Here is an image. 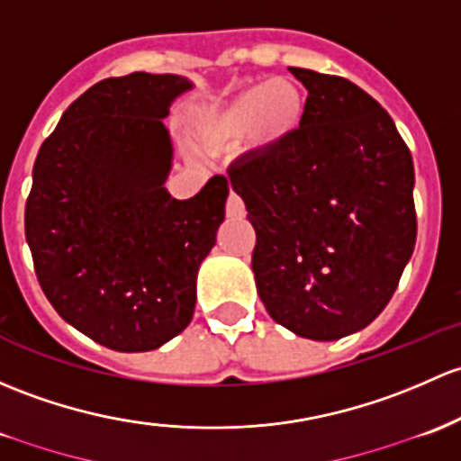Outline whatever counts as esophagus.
Masks as SVG:
<instances>
[{
	"mask_svg": "<svg viewBox=\"0 0 461 461\" xmlns=\"http://www.w3.org/2000/svg\"><path fill=\"white\" fill-rule=\"evenodd\" d=\"M225 212H227V216H230V218H245V214H247L245 203H243V198H240L236 192H230Z\"/></svg>",
	"mask_w": 461,
	"mask_h": 461,
	"instance_id": "esophagus-1",
	"label": "esophagus"
}]
</instances>
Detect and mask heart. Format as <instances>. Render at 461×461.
Segmentation results:
<instances>
[{
	"label": "heart",
	"instance_id": "1",
	"mask_svg": "<svg viewBox=\"0 0 461 461\" xmlns=\"http://www.w3.org/2000/svg\"><path fill=\"white\" fill-rule=\"evenodd\" d=\"M307 116V96L294 79H271L247 86L221 104L192 116L194 134L205 145H230L245 139L256 154L287 145Z\"/></svg>",
	"mask_w": 461,
	"mask_h": 461
}]
</instances>
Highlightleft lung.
I'll return each instance as SVG.
<instances>
[{
  "label": "left lung",
  "instance_id": "obj_1",
  "mask_svg": "<svg viewBox=\"0 0 461 461\" xmlns=\"http://www.w3.org/2000/svg\"><path fill=\"white\" fill-rule=\"evenodd\" d=\"M304 86L300 132L230 167L256 230V289L300 338L340 340L382 313L418 236L413 158L389 113L342 77L289 68Z\"/></svg>",
  "mask_w": 461,
  "mask_h": 461
}]
</instances>
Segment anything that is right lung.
Listing matches in <instances>:
<instances>
[{
  "mask_svg": "<svg viewBox=\"0 0 461 461\" xmlns=\"http://www.w3.org/2000/svg\"><path fill=\"white\" fill-rule=\"evenodd\" d=\"M194 84L183 75L104 79L41 143L26 240L55 312L121 353L163 347L190 324L196 276L216 245L225 176L196 196L167 192L174 148L163 119Z\"/></svg>",
  "mask_w": 461,
  "mask_h": 461,
  "instance_id": "1",
  "label": "right lung"
}]
</instances>
